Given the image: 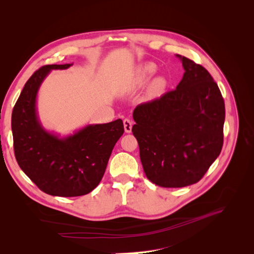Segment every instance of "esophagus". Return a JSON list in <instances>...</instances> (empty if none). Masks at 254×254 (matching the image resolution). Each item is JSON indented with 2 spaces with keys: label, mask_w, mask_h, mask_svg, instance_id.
Listing matches in <instances>:
<instances>
[{
  "label": "esophagus",
  "mask_w": 254,
  "mask_h": 254,
  "mask_svg": "<svg viewBox=\"0 0 254 254\" xmlns=\"http://www.w3.org/2000/svg\"><path fill=\"white\" fill-rule=\"evenodd\" d=\"M124 128H125V131L127 132V133H130L131 132V129H132V122L130 121L129 119H125L124 120Z\"/></svg>",
  "instance_id": "esophagus-1"
}]
</instances>
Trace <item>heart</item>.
<instances>
[{
    "label": "heart",
    "instance_id": "1",
    "mask_svg": "<svg viewBox=\"0 0 254 254\" xmlns=\"http://www.w3.org/2000/svg\"><path fill=\"white\" fill-rule=\"evenodd\" d=\"M158 71V67L155 64L147 63L140 65L135 71L134 77H133V83L137 87H142L144 84L147 83L152 76L155 75ZM167 88V80L163 76H158L153 79L148 87V96L150 97H158L162 95Z\"/></svg>",
    "mask_w": 254,
    "mask_h": 254
}]
</instances>
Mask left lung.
<instances>
[{
    "instance_id": "8db88e82",
    "label": "left lung",
    "mask_w": 254,
    "mask_h": 254,
    "mask_svg": "<svg viewBox=\"0 0 254 254\" xmlns=\"http://www.w3.org/2000/svg\"><path fill=\"white\" fill-rule=\"evenodd\" d=\"M178 57L184 74L176 90L133 110V135L147 178L162 188L200 180L224 143L225 102L205 68Z\"/></svg>"
}]
</instances>
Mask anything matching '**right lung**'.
Returning a JSON list of instances; mask_svg holds the SVG:
<instances>
[{"instance_id": "add662e5", "label": "right lung", "mask_w": 254, "mask_h": 254, "mask_svg": "<svg viewBox=\"0 0 254 254\" xmlns=\"http://www.w3.org/2000/svg\"><path fill=\"white\" fill-rule=\"evenodd\" d=\"M73 64L40 67L26 81L11 115L13 149L28 178L52 196L76 197L93 190L101 182L115 143L124 133L121 119L87 125L61 137L44 129L37 113V94L52 70Z\"/></svg>"}]
</instances>
